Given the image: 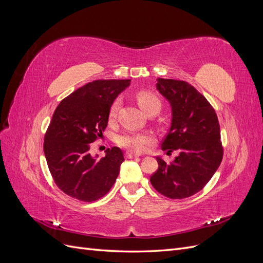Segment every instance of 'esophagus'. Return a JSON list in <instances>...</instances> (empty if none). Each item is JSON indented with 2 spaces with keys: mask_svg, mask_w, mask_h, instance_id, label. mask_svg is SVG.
<instances>
[{
  "mask_svg": "<svg viewBox=\"0 0 263 263\" xmlns=\"http://www.w3.org/2000/svg\"><path fill=\"white\" fill-rule=\"evenodd\" d=\"M137 157H139V156L130 153V151H127V153H126V158L127 159H133V158H137Z\"/></svg>",
  "mask_w": 263,
  "mask_h": 263,
  "instance_id": "1",
  "label": "esophagus"
}]
</instances>
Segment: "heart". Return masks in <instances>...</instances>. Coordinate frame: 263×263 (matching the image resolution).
<instances>
[{
  "mask_svg": "<svg viewBox=\"0 0 263 263\" xmlns=\"http://www.w3.org/2000/svg\"><path fill=\"white\" fill-rule=\"evenodd\" d=\"M136 99L139 106L147 113L150 108L160 106V101L155 94L148 91H139L136 93ZM121 105V100L115 99L109 107V117L114 118ZM155 136L151 133L125 132L117 137L118 145L129 149L134 153H144L151 145L155 144Z\"/></svg>",
  "mask_w": 263,
  "mask_h": 263,
  "instance_id": "obj_1",
  "label": "heart"
}]
</instances>
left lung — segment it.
<instances>
[{"mask_svg":"<svg viewBox=\"0 0 263 263\" xmlns=\"http://www.w3.org/2000/svg\"><path fill=\"white\" fill-rule=\"evenodd\" d=\"M157 89L169 101L172 122L162 140L166 153L179 156L166 163L157 158L158 170L150 182L159 193L181 200L208 184L222 159L220 127L215 109L193 85L173 79H157Z\"/></svg>","mask_w":263,"mask_h":263,"instance_id":"left-lung-1","label":"left lung"}]
</instances>
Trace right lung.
Wrapping results in <instances>:
<instances>
[{
  "label": "right lung",
  "instance_id": "obj_1",
  "mask_svg": "<svg viewBox=\"0 0 263 263\" xmlns=\"http://www.w3.org/2000/svg\"><path fill=\"white\" fill-rule=\"evenodd\" d=\"M130 80H95L79 87L55 108L45 134L44 153L51 177L67 195L94 202L114 185L124 161L118 147L97 160L91 144L103 136L109 107Z\"/></svg>",
  "mask_w": 263,
  "mask_h": 263
}]
</instances>
